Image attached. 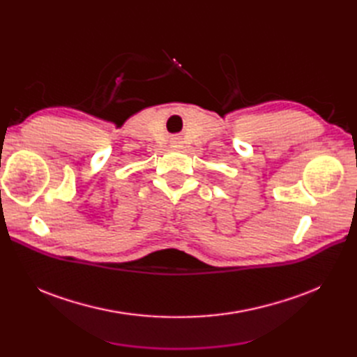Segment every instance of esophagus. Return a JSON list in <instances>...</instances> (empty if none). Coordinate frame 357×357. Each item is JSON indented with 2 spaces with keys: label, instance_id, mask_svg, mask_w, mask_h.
Masks as SVG:
<instances>
[{
  "label": "esophagus",
  "instance_id": "esophagus-1",
  "mask_svg": "<svg viewBox=\"0 0 357 357\" xmlns=\"http://www.w3.org/2000/svg\"><path fill=\"white\" fill-rule=\"evenodd\" d=\"M181 138L180 137H172L171 142H169V146L174 147V149H180L181 147Z\"/></svg>",
  "mask_w": 357,
  "mask_h": 357
}]
</instances>
